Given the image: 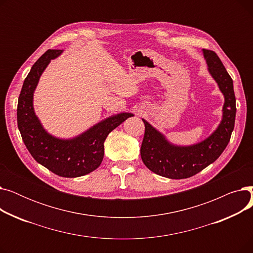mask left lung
Wrapping results in <instances>:
<instances>
[{
	"mask_svg": "<svg viewBox=\"0 0 253 253\" xmlns=\"http://www.w3.org/2000/svg\"><path fill=\"white\" fill-rule=\"evenodd\" d=\"M208 72L223 94L222 119L217 128L204 140L192 145H176L142 119L145 126L140 148L141 160L154 173L171 179L188 178L213 163L227 148L235 126L236 98L233 80L216 55L203 49Z\"/></svg>",
	"mask_w": 253,
	"mask_h": 253,
	"instance_id": "1",
	"label": "left lung"
}]
</instances>
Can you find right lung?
<instances>
[{
	"label": "right lung",
	"instance_id": "1",
	"mask_svg": "<svg viewBox=\"0 0 253 253\" xmlns=\"http://www.w3.org/2000/svg\"><path fill=\"white\" fill-rule=\"evenodd\" d=\"M62 50H48L25 78L17 104V125L22 140L35 160L62 177H79L94 171L102 162L103 143L111 131L134 115L120 113L93 125L80 135L62 139L51 135L34 110V92L43 72Z\"/></svg>",
	"mask_w": 253,
	"mask_h": 253
}]
</instances>
